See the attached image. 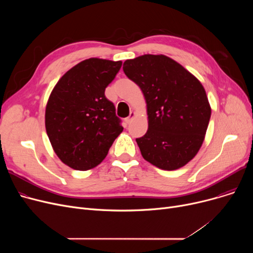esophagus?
I'll list each match as a JSON object with an SVG mask.
<instances>
[{"label":"esophagus","mask_w":253,"mask_h":253,"mask_svg":"<svg viewBox=\"0 0 253 253\" xmlns=\"http://www.w3.org/2000/svg\"><path fill=\"white\" fill-rule=\"evenodd\" d=\"M133 118H134V113L131 112V113H130V116L125 119V122H126L127 124H130V123L132 122V120H133Z\"/></svg>","instance_id":"obj_1"}]
</instances>
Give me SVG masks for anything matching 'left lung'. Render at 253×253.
I'll return each instance as SVG.
<instances>
[{"mask_svg": "<svg viewBox=\"0 0 253 253\" xmlns=\"http://www.w3.org/2000/svg\"><path fill=\"white\" fill-rule=\"evenodd\" d=\"M125 75L141 89L149 128L136 138L144 160L163 170H175L196 156L211 116L199 80L165 55L145 54L123 64Z\"/></svg>", "mask_w": 253, "mask_h": 253, "instance_id": "1", "label": "left lung"}]
</instances>
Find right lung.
Listing matches in <instances>:
<instances>
[{"label": "right lung", "mask_w": 253, "mask_h": 253, "mask_svg": "<svg viewBox=\"0 0 253 253\" xmlns=\"http://www.w3.org/2000/svg\"><path fill=\"white\" fill-rule=\"evenodd\" d=\"M122 61L83 60L61 78L49 96L45 126L60 160L76 170L97 166L123 131L112 101L104 95Z\"/></svg>", "instance_id": "add662e5"}]
</instances>
